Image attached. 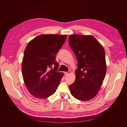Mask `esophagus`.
Returning <instances> with one entry per match:
<instances>
[{
  "label": "esophagus",
  "mask_w": 127,
  "mask_h": 127,
  "mask_svg": "<svg viewBox=\"0 0 127 127\" xmlns=\"http://www.w3.org/2000/svg\"><path fill=\"white\" fill-rule=\"evenodd\" d=\"M70 72H71L70 71H68L67 72H65L64 74H65V75H68L69 74H70Z\"/></svg>",
  "instance_id": "esophagus-1"
}]
</instances>
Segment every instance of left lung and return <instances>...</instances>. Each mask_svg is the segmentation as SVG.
Returning a JSON list of instances; mask_svg holds the SVG:
<instances>
[{
    "mask_svg": "<svg viewBox=\"0 0 127 127\" xmlns=\"http://www.w3.org/2000/svg\"><path fill=\"white\" fill-rule=\"evenodd\" d=\"M69 44L78 62L70 92L79 100H90L98 93L106 74L104 49L92 35H71Z\"/></svg>",
    "mask_w": 127,
    "mask_h": 127,
    "instance_id": "left-lung-1",
    "label": "left lung"
}]
</instances>
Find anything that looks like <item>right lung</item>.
<instances>
[{"label": "right lung", "instance_id": "add662e5", "mask_svg": "<svg viewBox=\"0 0 127 127\" xmlns=\"http://www.w3.org/2000/svg\"><path fill=\"white\" fill-rule=\"evenodd\" d=\"M66 38V35L42 34L26 45L22 61V75L26 87L34 96L47 98L56 91L64 74L57 71L59 64L56 55Z\"/></svg>", "mask_w": 127, "mask_h": 127}]
</instances>
